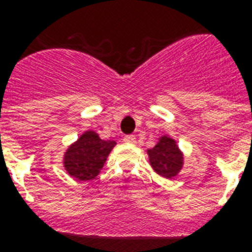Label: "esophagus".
Returning <instances> with one entry per match:
<instances>
[{
    "mask_svg": "<svg viewBox=\"0 0 252 252\" xmlns=\"http://www.w3.org/2000/svg\"><path fill=\"white\" fill-rule=\"evenodd\" d=\"M123 140H124V142H128V144H134L136 142V137L134 136H126Z\"/></svg>",
    "mask_w": 252,
    "mask_h": 252,
    "instance_id": "esophagus-1",
    "label": "esophagus"
}]
</instances>
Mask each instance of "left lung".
<instances>
[{
    "mask_svg": "<svg viewBox=\"0 0 252 252\" xmlns=\"http://www.w3.org/2000/svg\"><path fill=\"white\" fill-rule=\"evenodd\" d=\"M150 166L158 175L172 179L179 175L184 165V153L180 150L175 138L162 134L154 148L146 150Z\"/></svg>",
    "mask_w": 252,
    "mask_h": 252,
    "instance_id": "left-lung-1",
    "label": "left lung"
}]
</instances>
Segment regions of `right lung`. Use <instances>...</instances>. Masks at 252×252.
Masks as SVG:
<instances>
[{"instance_id":"1","label":"right lung","mask_w":252,"mask_h":252,"mask_svg":"<svg viewBox=\"0 0 252 252\" xmlns=\"http://www.w3.org/2000/svg\"><path fill=\"white\" fill-rule=\"evenodd\" d=\"M116 141L102 140L94 130H85L77 141L65 150L63 163L65 171L74 179L91 180L99 175Z\"/></svg>"}]
</instances>
